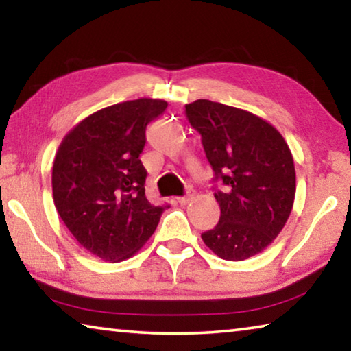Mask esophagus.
Instances as JSON below:
<instances>
[{
  "label": "esophagus",
  "mask_w": 351,
  "mask_h": 351,
  "mask_svg": "<svg viewBox=\"0 0 351 351\" xmlns=\"http://www.w3.org/2000/svg\"><path fill=\"white\" fill-rule=\"evenodd\" d=\"M195 197V195H193V192H190V190H189V192H187V195H184V197H180V198H176L178 199V203H180V204H187L189 203V201L190 199H192Z\"/></svg>",
  "instance_id": "esophagus-1"
}]
</instances>
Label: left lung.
Listing matches in <instances>:
<instances>
[{"label": "left lung", "instance_id": "1", "mask_svg": "<svg viewBox=\"0 0 351 351\" xmlns=\"http://www.w3.org/2000/svg\"><path fill=\"white\" fill-rule=\"evenodd\" d=\"M186 116L201 134L213 181L219 221L201 234L219 258L241 261L265 251L293 210L295 169L283 136L246 110L199 99Z\"/></svg>", "mask_w": 351, "mask_h": 351}]
</instances>
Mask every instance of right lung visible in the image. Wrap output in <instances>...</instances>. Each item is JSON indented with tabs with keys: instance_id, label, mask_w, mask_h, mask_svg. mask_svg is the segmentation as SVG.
<instances>
[{
	"instance_id": "obj_1",
	"label": "right lung",
	"mask_w": 351,
	"mask_h": 351,
	"mask_svg": "<svg viewBox=\"0 0 351 351\" xmlns=\"http://www.w3.org/2000/svg\"><path fill=\"white\" fill-rule=\"evenodd\" d=\"M165 108V100L145 97L106 106L77 123L57 150L56 209L80 246L105 261L138 252L169 207L147 199L139 159L147 125Z\"/></svg>"
}]
</instances>
